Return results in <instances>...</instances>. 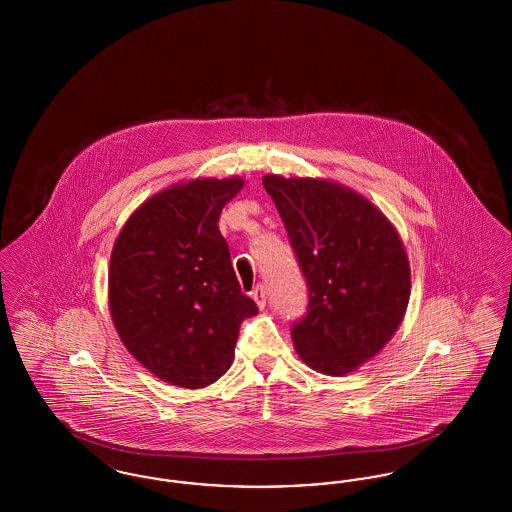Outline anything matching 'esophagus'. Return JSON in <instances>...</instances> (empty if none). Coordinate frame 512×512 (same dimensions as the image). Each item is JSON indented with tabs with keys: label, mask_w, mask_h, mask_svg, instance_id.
<instances>
[{
	"label": "esophagus",
	"mask_w": 512,
	"mask_h": 512,
	"mask_svg": "<svg viewBox=\"0 0 512 512\" xmlns=\"http://www.w3.org/2000/svg\"><path fill=\"white\" fill-rule=\"evenodd\" d=\"M253 299H255V303L259 305V309H265L267 307V290H265V286L263 284H259L255 290H253Z\"/></svg>",
	"instance_id": "1"
}]
</instances>
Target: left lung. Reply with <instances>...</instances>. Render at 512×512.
Here are the masks:
<instances>
[{"label":"left lung","mask_w":512,"mask_h":512,"mask_svg":"<svg viewBox=\"0 0 512 512\" xmlns=\"http://www.w3.org/2000/svg\"><path fill=\"white\" fill-rule=\"evenodd\" d=\"M263 186L309 290L307 313L293 322V345L317 372H353L405 317L411 268L403 242L380 209L341 184L267 174Z\"/></svg>","instance_id":"8db88e82"}]
</instances>
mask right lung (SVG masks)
Listing matches in <instances>:
<instances>
[{
	"instance_id": "obj_1",
	"label": "right lung",
	"mask_w": 512,
	"mask_h": 512,
	"mask_svg": "<svg viewBox=\"0 0 512 512\" xmlns=\"http://www.w3.org/2000/svg\"><path fill=\"white\" fill-rule=\"evenodd\" d=\"M244 180L197 178L149 197L111 253L109 309L124 347L157 378L205 388L230 368L240 324L259 313L242 293L219 230Z\"/></svg>"
}]
</instances>
